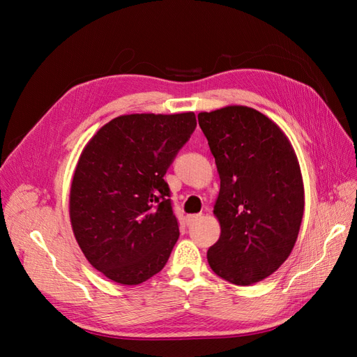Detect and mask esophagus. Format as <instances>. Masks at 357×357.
<instances>
[{"label": "esophagus", "instance_id": "34e87169", "mask_svg": "<svg viewBox=\"0 0 357 357\" xmlns=\"http://www.w3.org/2000/svg\"><path fill=\"white\" fill-rule=\"evenodd\" d=\"M201 218H202L201 214H188L186 215V223L188 225H193L195 222H198Z\"/></svg>", "mask_w": 357, "mask_h": 357}]
</instances>
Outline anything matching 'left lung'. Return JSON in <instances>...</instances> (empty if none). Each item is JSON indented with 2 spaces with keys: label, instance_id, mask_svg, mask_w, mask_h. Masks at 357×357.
Instances as JSON below:
<instances>
[{
  "label": "left lung",
  "instance_id": "left-lung-1",
  "mask_svg": "<svg viewBox=\"0 0 357 357\" xmlns=\"http://www.w3.org/2000/svg\"><path fill=\"white\" fill-rule=\"evenodd\" d=\"M218 165L214 214L220 238L207 259L214 274L248 286L275 273L294 248L304 214L296 155L271 119L250 107L199 113Z\"/></svg>",
  "mask_w": 357,
  "mask_h": 357
}]
</instances>
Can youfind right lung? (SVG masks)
I'll list each match as a JSON object with an SVG mask.
<instances>
[{"instance_id":"1","label":"right lung","mask_w":357,"mask_h":357,"mask_svg":"<svg viewBox=\"0 0 357 357\" xmlns=\"http://www.w3.org/2000/svg\"><path fill=\"white\" fill-rule=\"evenodd\" d=\"M195 128L193 113L126 114L84 147L70 219L83 255L107 278L139 284L165 266L178 222L164 176Z\"/></svg>"}]
</instances>
